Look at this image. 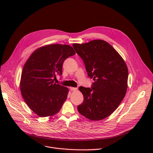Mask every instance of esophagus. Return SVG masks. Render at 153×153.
<instances>
[{
	"label": "esophagus",
	"mask_w": 153,
	"mask_h": 153,
	"mask_svg": "<svg viewBox=\"0 0 153 153\" xmlns=\"http://www.w3.org/2000/svg\"><path fill=\"white\" fill-rule=\"evenodd\" d=\"M70 89L71 91H76L77 90V88H74V87H70Z\"/></svg>",
	"instance_id": "1"
}]
</instances>
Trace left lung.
<instances>
[{
	"label": "left lung",
	"mask_w": 153,
	"mask_h": 153,
	"mask_svg": "<svg viewBox=\"0 0 153 153\" xmlns=\"http://www.w3.org/2000/svg\"><path fill=\"white\" fill-rule=\"evenodd\" d=\"M73 46L83 60L88 76L94 80L91 88L79 87L84 99L77 106L78 111L90 120H102L116 110L125 96L126 65L116 50L103 40L73 43Z\"/></svg>",
	"instance_id": "8db88e82"
}]
</instances>
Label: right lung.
Returning a JSON list of instances; mask_svg holds the SVG:
<instances>
[{"label": "right lung", "instance_id": "right-lung-1", "mask_svg": "<svg viewBox=\"0 0 153 153\" xmlns=\"http://www.w3.org/2000/svg\"><path fill=\"white\" fill-rule=\"evenodd\" d=\"M75 54L70 45L51 44L37 49L26 62L21 75V94L39 117L57 114L66 100L68 89L54 79L62 74L65 60Z\"/></svg>", "mask_w": 153, "mask_h": 153}]
</instances>
